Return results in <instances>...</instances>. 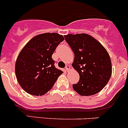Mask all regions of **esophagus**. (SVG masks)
<instances>
[{
    "instance_id": "obj_1",
    "label": "esophagus",
    "mask_w": 128,
    "mask_h": 128,
    "mask_svg": "<svg viewBox=\"0 0 128 128\" xmlns=\"http://www.w3.org/2000/svg\"><path fill=\"white\" fill-rule=\"evenodd\" d=\"M70 66L67 65L66 66V71H67V72H69V70H70Z\"/></svg>"
}]
</instances>
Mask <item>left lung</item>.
Wrapping results in <instances>:
<instances>
[{
	"label": "left lung",
	"mask_w": 128,
	"mask_h": 128,
	"mask_svg": "<svg viewBox=\"0 0 128 128\" xmlns=\"http://www.w3.org/2000/svg\"><path fill=\"white\" fill-rule=\"evenodd\" d=\"M74 53L72 66L79 74V81L72 85L82 96H90L101 91L112 76V62L100 42L85 33L64 36Z\"/></svg>",
	"instance_id": "8db88e82"
}]
</instances>
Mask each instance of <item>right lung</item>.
<instances>
[{
    "instance_id": "obj_1",
    "label": "right lung",
    "mask_w": 128,
    "mask_h": 128,
    "mask_svg": "<svg viewBox=\"0 0 128 128\" xmlns=\"http://www.w3.org/2000/svg\"><path fill=\"white\" fill-rule=\"evenodd\" d=\"M63 40V36L58 33H42L30 40L20 51L15 75L26 92L41 96L53 87L63 72L55 68L52 55Z\"/></svg>"
}]
</instances>
